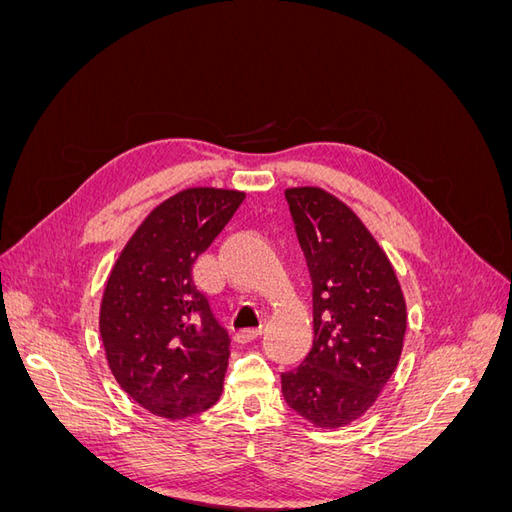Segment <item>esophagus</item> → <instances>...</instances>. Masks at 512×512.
Returning <instances> with one entry per match:
<instances>
[{
	"mask_svg": "<svg viewBox=\"0 0 512 512\" xmlns=\"http://www.w3.org/2000/svg\"><path fill=\"white\" fill-rule=\"evenodd\" d=\"M260 335V329H241L237 335H235V339L239 344H250L252 339H256Z\"/></svg>",
	"mask_w": 512,
	"mask_h": 512,
	"instance_id": "esophagus-1",
	"label": "esophagus"
}]
</instances>
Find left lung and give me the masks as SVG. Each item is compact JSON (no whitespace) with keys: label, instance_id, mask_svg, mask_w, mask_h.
Returning a JSON list of instances; mask_svg holds the SVG:
<instances>
[{"label":"left lung","instance_id":"8db88e82","mask_svg":"<svg viewBox=\"0 0 512 512\" xmlns=\"http://www.w3.org/2000/svg\"><path fill=\"white\" fill-rule=\"evenodd\" d=\"M286 200L312 275L314 344L282 374V393L316 427H346L397 369L406 299L389 256L346 203L309 185L288 188Z\"/></svg>","mask_w":512,"mask_h":512}]
</instances>
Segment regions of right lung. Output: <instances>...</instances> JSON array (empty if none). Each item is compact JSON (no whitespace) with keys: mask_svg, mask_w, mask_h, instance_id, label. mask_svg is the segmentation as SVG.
I'll return each mask as SVG.
<instances>
[{"mask_svg":"<svg viewBox=\"0 0 512 512\" xmlns=\"http://www.w3.org/2000/svg\"><path fill=\"white\" fill-rule=\"evenodd\" d=\"M245 192L188 188L136 228L106 280L100 335L108 367L138 406L179 421L220 399L230 337L196 286L194 262Z\"/></svg>","mask_w":512,"mask_h":512,"instance_id":"add662e5","label":"right lung"}]
</instances>
